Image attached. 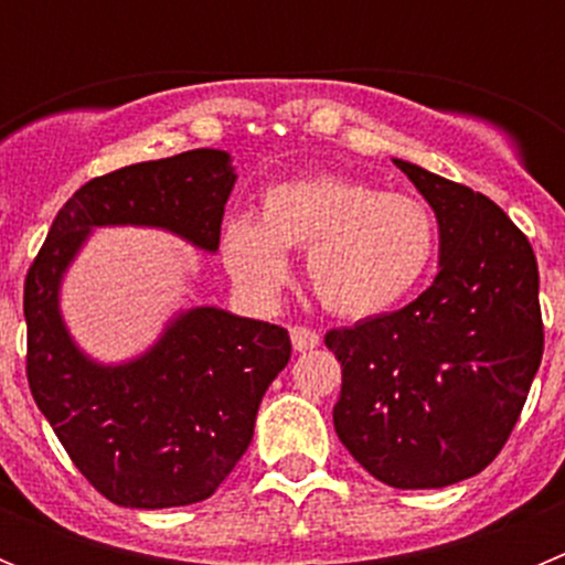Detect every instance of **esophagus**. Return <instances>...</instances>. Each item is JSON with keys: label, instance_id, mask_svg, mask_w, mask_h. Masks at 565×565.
I'll list each match as a JSON object with an SVG mask.
<instances>
[{"label": "esophagus", "instance_id": "1", "mask_svg": "<svg viewBox=\"0 0 565 565\" xmlns=\"http://www.w3.org/2000/svg\"><path fill=\"white\" fill-rule=\"evenodd\" d=\"M291 344L294 351H311V348H317L319 344V333L313 331V328H306V326H294L291 328Z\"/></svg>", "mask_w": 565, "mask_h": 565}]
</instances>
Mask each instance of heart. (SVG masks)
Returning <instances> with one entry per match:
<instances>
[{
	"mask_svg": "<svg viewBox=\"0 0 565 565\" xmlns=\"http://www.w3.org/2000/svg\"><path fill=\"white\" fill-rule=\"evenodd\" d=\"M306 247L308 286L328 311L376 317L411 297L430 274L438 223L416 194L317 174L271 186L259 201V221L239 214L223 228L228 274L257 299H271L288 279L282 248Z\"/></svg>",
	"mask_w": 565,
	"mask_h": 565,
	"instance_id": "obj_1",
	"label": "heart"
}]
</instances>
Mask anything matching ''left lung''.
<instances>
[{
  "instance_id": "obj_1",
  "label": "left lung",
  "mask_w": 565,
  "mask_h": 565,
  "mask_svg": "<svg viewBox=\"0 0 565 565\" xmlns=\"http://www.w3.org/2000/svg\"><path fill=\"white\" fill-rule=\"evenodd\" d=\"M441 232V271L411 306L331 328L339 441L373 478L438 489L495 461L541 367L537 259L487 194L396 161Z\"/></svg>"
}]
</instances>
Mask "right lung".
Masks as SVG:
<instances>
[{"label":"right lung","instance_id":"obj_1","mask_svg":"<svg viewBox=\"0 0 565 565\" xmlns=\"http://www.w3.org/2000/svg\"><path fill=\"white\" fill-rule=\"evenodd\" d=\"M232 186L221 149L93 178L56 214L24 277L30 393L70 461L118 507H186L214 495L252 444L291 337L259 319L192 308L141 359L102 367L70 342L58 282L93 226H161L217 252Z\"/></svg>","mask_w":565,"mask_h":565}]
</instances>
